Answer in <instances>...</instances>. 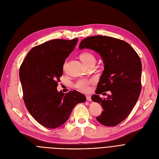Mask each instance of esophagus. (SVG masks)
I'll return each instance as SVG.
<instances>
[{"label": "esophagus", "mask_w": 159, "mask_h": 159, "mask_svg": "<svg viewBox=\"0 0 159 159\" xmlns=\"http://www.w3.org/2000/svg\"><path fill=\"white\" fill-rule=\"evenodd\" d=\"M86 98H87L88 101H91V97L90 95H86Z\"/></svg>", "instance_id": "1"}]
</instances>
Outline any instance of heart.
Returning a JSON list of instances; mask_svg holds the SVG:
<instances>
[{
    "label": "heart",
    "instance_id": "obj_1",
    "mask_svg": "<svg viewBox=\"0 0 159 159\" xmlns=\"http://www.w3.org/2000/svg\"><path fill=\"white\" fill-rule=\"evenodd\" d=\"M80 58L84 64L91 61H95L94 55L89 52H84L80 54ZM93 80L92 79H81L75 83V87L82 92H88L89 90V85Z\"/></svg>",
    "mask_w": 159,
    "mask_h": 159
}]
</instances>
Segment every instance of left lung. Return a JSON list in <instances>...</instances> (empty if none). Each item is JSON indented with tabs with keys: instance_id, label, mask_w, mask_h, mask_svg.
<instances>
[{
	"instance_id": "1",
	"label": "left lung",
	"mask_w": 159,
	"mask_h": 159,
	"mask_svg": "<svg viewBox=\"0 0 159 159\" xmlns=\"http://www.w3.org/2000/svg\"><path fill=\"white\" fill-rule=\"evenodd\" d=\"M79 48L93 49L102 58L104 69L91 100L103 108L97 120L104 126H116L126 119L139 97L140 58L126 42L107 36L87 37L81 41ZM107 90L111 93L106 99L99 97L98 94Z\"/></svg>"
}]
</instances>
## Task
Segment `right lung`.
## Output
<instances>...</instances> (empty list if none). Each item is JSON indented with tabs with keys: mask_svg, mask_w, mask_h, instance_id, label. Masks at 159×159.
<instances>
[{
	"mask_svg": "<svg viewBox=\"0 0 159 159\" xmlns=\"http://www.w3.org/2000/svg\"><path fill=\"white\" fill-rule=\"evenodd\" d=\"M78 39H53L33 48L20 66L19 77L27 110L40 124L55 129L68 120L73 107L86 101L76 90L64 94L57 87L64 62Z\"/></svg>",
	"mask_w": 159,
	"mask_h": 159,
	"instance_id": "right-lung-1",
	"label": "right lung"
}]
</instances>
